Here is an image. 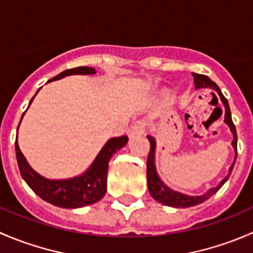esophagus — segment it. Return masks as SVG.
Here are the masks:
<instances>
[{
	"instance_id": "34e87169",
	"label": "esophagus",
	"mask_w": 253,
	"mask_h": 253,
	"mask_svg": "<svg viewBox=\"0 0 253 253\" xmlns=\"http://www.w3.org/2000/svg\"><path fill=\"white\" fill-rule=\"evenodd\" d=\"M144 129H145V122L144 121H137L136 124L132 125L131 128L128 129L129 137L141 136V134L144 133Z\"/></svg>"
}]
</instances>
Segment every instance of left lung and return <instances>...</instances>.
<instances>
[{"label": "left lung", "instance_id": "left-lung-1", "mask_svg": "<svg viewBox=\"0 0 253 253\" xmlns=\"http://www.w3.org/2000/svg\"><path fill=\"white\" fill-rule=\"evenodd\" d=\"M193 77H195V86L196 89L198 88H211L219 94L220 96L221 101H223L224 106H225V120L224 121L229 125L230 127L231 132L234 134V139H233V147L235 149L236 154H235V160L237 158V134H236V128L235 125H234L233 120H231V112H230V108H229V103L226 100L225 96L223 95V93L220 91L219 86L214 83L213 81H211V78L207 77L205 75H198V73H193ZM148 139L150 142V150L148 153V159H147V182H148V190H149L150 196L154 198L155 201L158 202L163 203L165 206H170V207H176V208H187V207H193L203 203L205 201L211 198L214 193L218 192L220 190L221 186L226 182V180L230 176L231 171H233V168L235 165V160H234L233 165L230 167V170H229V174L219 183L216 187L211 188L208 192L205 193L202 196H187V195H182L180 192H175V191L170 190L169 187L164 185L162 182V180L158 176L157 171H155V165H154V150H155V141L153 137L148 136Z\"/></svg>", "mask_w": 253, "mask_h": 253}]
</instances>
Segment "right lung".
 Here are the masks:
<instances>
[{
  "mask_svg": "<svg viewBox=\"0 0 253 253\" xmlns=\"http://www.w3.org/2000/svg\"><path fill=\"white\" fill-rule=\"evenodd\" d=\"M93 73H95V70L91 67H86V66H84V67H76L63 71V72H61L60 75L50 79L48 82L71 75H93ZM33 99H34V96L30 100L29 105L32 104ZM127 141H128V137L127 136L115 137V138L109 139L85 174L75 178H70V180L56 181L44 178L42 176L38 175L29 167L24 155L20 152L18 141L16 139L18 168H19L20 175L24 178L25 182L29 185V187L40 198H42L46 202L53 206L62 207V208L85 207L98 202V201H100L105 196L109 162H110L112 155L117 150L121 149L126 144Z\"/></svg>",
  "mask_w": 253,
  "mask_h": 253,
  "instance_id": "add662e5",
  "label": "right lung"
}]
</instances>
